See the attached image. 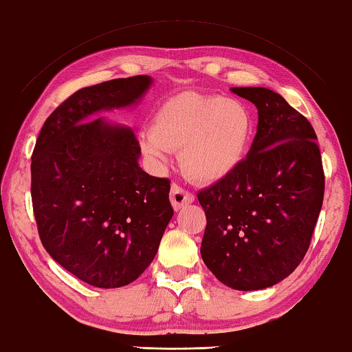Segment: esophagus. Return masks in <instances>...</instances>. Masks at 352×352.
I'll use <instances>...</instances> for the list:
<instances>
[{
	"instance_id": "esophagus-1",
	"label": "esophagus",
	"mask_w": 352,
	"mask_h": 352,
	"mask_svg": "<svg viewBox=\"0 0 352 352\" xmlns=\"http://www.w3.org/2000/svg\"><path fill=\"white\" fill-rule=\"evenodd\" d=\"M170 201H171L173 209L179 210V209H182L184 206H188V204L193 203L195 195L187 192V190H184L179 186H176V184H173L171 192H170Z\"/></svg>"
}]
</instances>
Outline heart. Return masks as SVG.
I'll list each match as a JSON object with an SVG mask.
<instances>
[{
    "label": "heart",
    "mask_w": 352,
    "mask_h": 352,
    "mask_svg": "<svg viewBox=\"0 0 352 352\" xmlns=\"http://www.w3.org/2000/svg\"><path fill=\"white\" fill-rule=\"evenodd\" d=\"M252 134L254 120L243 102L186 91L159 106L151 129L142 131L140 145L154 160H165L170 149H181V165L188 176L218 182L245 162Z\"/></svg>",
    "instance_id": "heart-1"
}]
</instances>
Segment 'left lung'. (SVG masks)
<instances>
[{
	"mask_svg": "<svg viewBox=\"0 0 352 352\" xmlns=\"http://www.w3.org/2000/svg\"><path fill=\"white\" fill-rule=\"evenodd\" d=\"M230 91L257 107V132L240 168L198 193L207 220L201 257L230 289L262 290L306 256L324 173L312 124L284 98L265 87Z\"/></svg>",
	"mask_w": 352,
	"mask_h": 352,
	"instance_id": "8db88e82",
	"label": "left lung"
}]
</instances>
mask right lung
I'll return each instance as SVG.
<instances>
[{
	"mask_svg": "<svg viewBox=\"0 0 352 352\" xmlns=\"http://www.w3.org/2000/svg\"><path fill=\"white\" fill-rule=\"evenodd\" d=\"M151 85L145 74L78 90L46 118L32 153L42 245L100 289L128 285L145 272L173 217L170 181L140 168L134 131L98 117L138 104Z\"/></svg>",
	"mask_w": 352,
	"mask_h": 352,
	"instance_id": "obj_1",
	"label": "right lung"
}]
</instances>
